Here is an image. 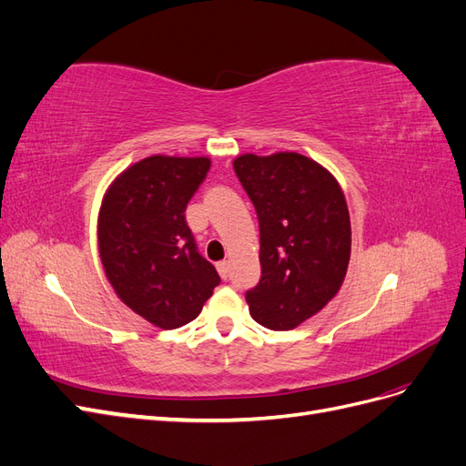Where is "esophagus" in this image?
I'll list each match as a JSON object with an SVG mask.
<instances>
[{
	"label": "esophagus",
	"instance_id": "esophagus-1",
	"mask_svg": "<svg viewBox=\"0 0 466 466\" xmlns=\"http://www.w3.org/2000/svg\"><path fill=\"white\" fill-rule=\"evenodd\" d=\"M216 266H218L219 276H221L223 279H228V278H229V262H228V260H221V262H218Z\"/></svg>",
	"mask_w": 466,
	"mask_h": 466
}]
</instances>
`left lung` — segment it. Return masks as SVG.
<instances>
[{
  "mask_svg": "<svg viewBox=\"0 0 466 466\" xmlns=\"http://www.w3.org/2000/svg\"><path fill=\"white\" fill-rule=\"evenodd\" d=\"M260 225L258 284L247 291L250 315L270 330H291L340 289L351 248L344 192L327 168L281 151L233 161Z\"/></svg>",
  "mask_w": 466,
  "mask_h": 466,
  "instance_id": "8db88e82",
  "label": "left lung"
}]
</instances>
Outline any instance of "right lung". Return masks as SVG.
Returning <instances> with one entry per match:
<instances>
[{
  "instance_id": "1",
  "label": "right lung",
  "mask_w": 466,
  "mask_h": 466,
  "mask_svg": "<svg viewBox=\"0 0 466 466\" xmlns=\"http://www.w3.org/2000/svg\"><path fill=\"white\" fill-rule=\"evenodd\" d=\"M208 171V157L151 155L116 177L98 211V252L110 286L165 330L198 317L221 281L185 218Z\"/></svg>"
}]
</instances>
